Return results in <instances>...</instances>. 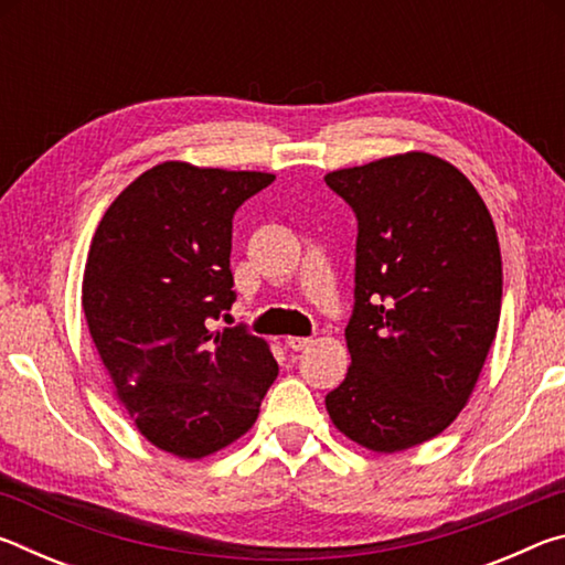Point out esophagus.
Instances as JSON below:
<instances>
[{"mask_svg":"<svg viewBox=\"0 0 565 565\" xmlns=\"http://www.w3.org/2000/svg\"><path fill=\"white\" fill-rule=\"evenodd\" d=\"M286 347H289L291 351H303L306 347H311V339H306V337H289V339H286Z\"/></svg>","mask_w":565,"mask_h":565,"instance_id":"esophagus-1","label":"esophagus"}]
</instances>
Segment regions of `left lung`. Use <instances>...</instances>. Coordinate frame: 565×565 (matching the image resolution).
<instances>
[{"label":"left lung","mask_w":565,"mask_h":565,"mask_svg":"<svg viewBox=\"0 0 565 565\" xmlns=\"http://www.w3.org/2000/svg\"><path fill=\"white\" fill-rule=\"evenodd\" d=\"M359 222L351 366L327 394L333 426L396 454L454 424L501 317V248L471 181L424 151L323 177Z\"/></svg>","instance_id":"left-lung-1"}]
</instances>
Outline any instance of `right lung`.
I'll return each instance as SVG.
<instances>
[{"label": "right lung", "mask_w": 565, "mask_h": 565, "mask_svg": "<svg viewBox=\"0 0 565 565\" xmlns=\"http://www.w3.org/2000/svg\"><path fill=\"white\" fill-rule=\"evenodd\" d=\"M271 181L164 161L114 199L92 238L82 281L92 341L134 426L179 458L244 436L279 376L269 343L246 327L209 331L236 301V209Z\"/></svg>", "instance_id": "1"}]
</instances>
